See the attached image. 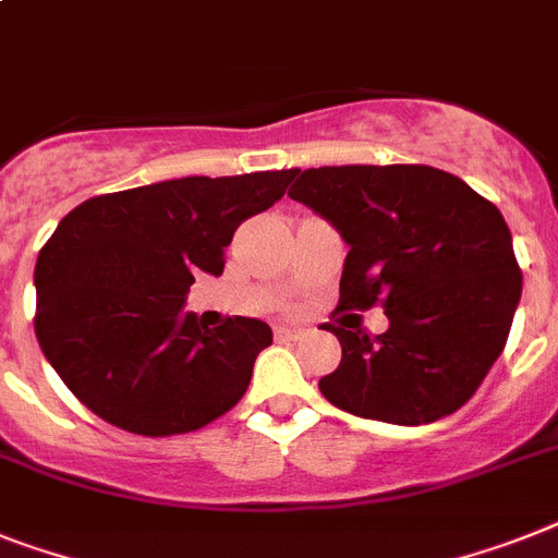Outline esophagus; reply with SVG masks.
I'll return each instance as SVG.
<instances>
[{
    "mask_svg": "<svg viewBox=\"0 0 558 558\" xmlns=\"http://www.w3.org/2000/svg\"><path fill=\"white\" fill-rule=\"evenodd\" d=\"M305 333V328H296V325H276V336L279 339H299Z\"/></svg>",
    "mask_w": 558,
    "mask_h": 558,
    "instance_id": "1",
    "label": "esophagus"
}]
</instances>
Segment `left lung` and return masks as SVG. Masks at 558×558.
Instances as JSON below:
<instances>
[{
  "label": "left lung",
  "instance_id": "obj_1",
  "mask_svg": "<svg viewBox=\"0 0 558 558\" xmlns=\"http://www.w3.org/2000/svg\"><path fill=\"white\" fill-rule=\"evenodd\" d=\"M290 199L344 239L336 311L381 302V336L325 325L342 362L322 376L330 404L390 425L459 411L505 351L522 296L508 222L494 202L427 165L290 170Z\"/></svg>",
  "mask_w": 558,
  "mask_h": 558
}]
</instances>
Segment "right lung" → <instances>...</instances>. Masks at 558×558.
I'll return each instance as SVG.
<instances>
[{"instance_id":"right-lung-1","label":"right lung","mask_w":558,"mask_h":558,"mask_svg":"<svg viewBox=\"0 0 558 558\" xmlns=\"http://www.w3.org/2000/svg\"><path fill=\"white\" fill-rule=\"evenodd\" d=\"M290 170L185 177L105 193L64 216L34 270L36 339L87 411L140 436L191 434L245 396L274 333L185 313L193 276H219L236 228L284 196Z\"/></svg>"}]
</instances>
